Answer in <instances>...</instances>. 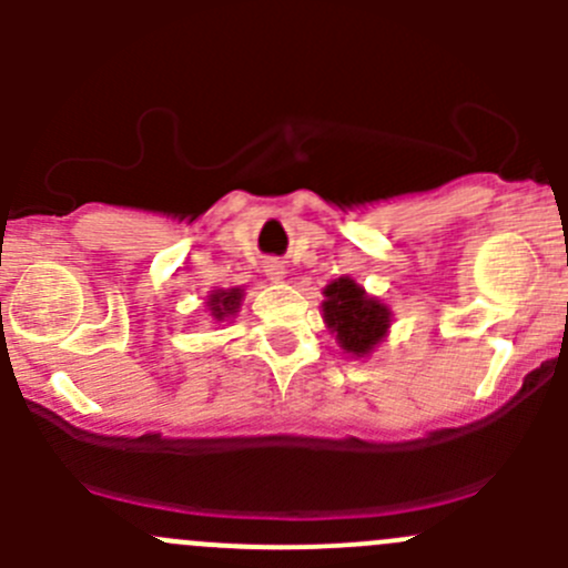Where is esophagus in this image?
<instances>
[{"mask_svg": "<svg viewBox=\"0 0 568 568\" xmlns=\"http://www.w3.org/2000/svg\"><path fill=\"white\" fill-rule=\"evenodd\" d=\"M263 272H266L268 280H283L285 277V263L280 257H268L263 261Z\"/></svg>", "mask_w": 568, "mask_h": 568, "instance_id": "esophagus-1", "label": "esophagus"}]
</instances>
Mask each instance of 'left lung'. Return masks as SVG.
I'll return each mask as SVG.
<instances>
[{"label": "left lung", "mask_w": 568, "mask_h": 568, "mask_svg": "<svg viewBox=\"0 0 568 568\" xmlns=\"http://www.w3.org/2000/svg\"><path fill=\"white\" fill-rule=\"evenodd\" d=\"M324 296V318L346 352L363 357L385 337L390 313L382 302L371 300L354 280L341 277L326 285Z\"/></svg>", "instance_id": "obj_1"}]
</instances>
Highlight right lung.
<instances>
[{"label":"right lung","mask_w":568,"mask_h":568,"mask_svg":"<svg viewBox=\"0 0 568 568\" xmlns=\"http://www.w3.org/2000/svg\"><path fill=\"white\" fill-rule=\"evenodd\" d=\"M239 302H242V291L239 288H231V291H216V294H211V316L216 318H225V316H233V313L239 311Z\"/></svg>","instance_id":"obj_1"}]
</instances>
